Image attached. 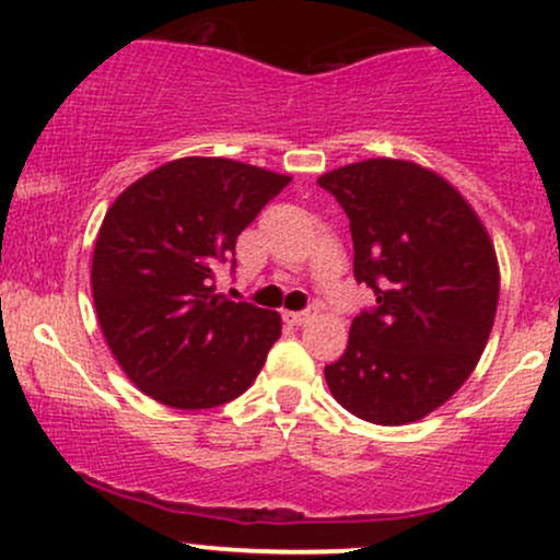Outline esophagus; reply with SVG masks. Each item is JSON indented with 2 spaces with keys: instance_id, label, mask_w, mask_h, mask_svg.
<instances>
[{
  "instance_id": "esophagus-1",
  "label": "esophagus",
  "mask_w": 560,
  "mask_h": 560,
  "mask_svg": "<svg viewBox=\"0 0 560 560\" xmlns=\"http://www.w3.org/2000/svg\"><path fill=\"white\" fill-rule=\"evenodd\" d=\"M313 316H311V311H287L284 313V320H289V324L292 326H302V324H307V320H311Z\"/></svg>"
}]
</instances>
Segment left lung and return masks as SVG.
<instances>
[{"label": "left lung", "instance_id": "1", "mask_svg": "<svg viewBox=\"0 0 560 560\" xmlns=\"http://www.w3.org/2000/svg\"><path fill=\"white\" fill-rule=\"evenodd\" d=\"M318 184L350 218L352 273L376 294L326 384L358 419L419 421L464 387L490 339L500 294L490 234L453 184L410 160H363Z\"/></svg>", "mask_w": 560, "mask_h": 560}]
</instances>
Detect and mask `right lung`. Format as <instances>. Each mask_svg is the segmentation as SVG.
Instances as JSON below:
<instances>
[{
    "label": "right lung",
    "mask_w": 560,
    "mask_h": 560,
    "mask_svg": "<svg viewBox=\"0 0 560 560\" xmlns=\"http://www.w3.org/2000/svg\"><path fill=\"white\" fill-rule=\"evenodd\" d=\"M292 182L226 158H182L107 210L92 258L102 334L124 374L178 410L240 397L281 337V316L215 294L236 236Z\"/></svg>",
    "instance_id": "obj_1"
}]
</instances>
